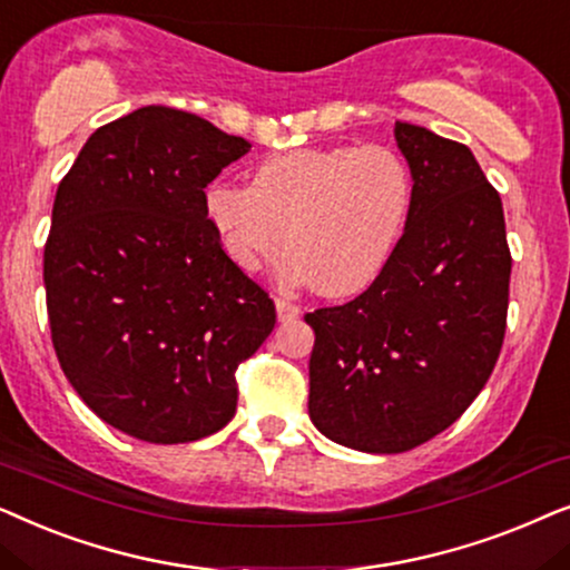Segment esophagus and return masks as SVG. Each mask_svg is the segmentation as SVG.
<instances>
[{"label":"esophagus","instance_id":"1","mask_svg":"<svg viewBox=\"0 0 570 570\" xmlns=\"http://www.w3.org/2000/svg\"><path fill=\"white\" fill-rule=\"evenodd\" d=\"M276 315H278V321L281 323H289V321H297L299 317V307L294 305V302H289V299H276Z\"/></svg>","mask_w":570,"mask_h":570}]
</instances>
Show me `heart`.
<instances>
[{
	"label": "heart",
	"instance_id": "1",
	"mask_svg": "<svg viewBox=\"0 0 570 570\" xmlns=\"http://www.w3.org/2000/svg\"><path fill=\"white\" fill-rule=\"evenodd\" d=\"M414 174L385 146L302 148L257 166L253 185L216 181L208 222L237 268L253 273L289 245L281 273L325 297L375 284L404 239Z\"/></svg>",
	"mask_w": 570,
	"mask_h": 570
}]
</instances>
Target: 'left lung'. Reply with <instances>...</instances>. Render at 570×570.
<instances>
[{
  "mask_svg": "<svg viewBox=\"0 0 570 570\" xmlns=\"http://www.w3.org/2000/svg\"><path fill=\"white\" fill-rule=\"evenodd\" d=\"M414 174L404 239L381 278L305 321L309 420L364 453H404L480 396L505 336L511 249L503 203L466 146L396 121Z\"/></svg>",
  "mask_w": 570,
  "mask_h": 570,
  "instance_id": "left-lung-1",
  "label": "left lung"
}]
</instances>
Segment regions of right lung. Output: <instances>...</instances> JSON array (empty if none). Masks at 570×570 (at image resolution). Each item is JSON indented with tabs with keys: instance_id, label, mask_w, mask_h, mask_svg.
<instances>
[{
	"instance_id": "right-lung-1",
	"label": "right lung",
	"mask_w": 570,
	"mask_h": 570,
	"mask_svg": "<svg viewBox=\"0 0 570 570\" xmlns=\"http://www.w3.org/2000/svg\"><path fill=\"white\" fill-rule=\"evenodd\" d=\"M249 148L142 106L98 127L59 181L43 249L51 341L78 396L125 435L174 445L226 428L234 373L276 325L206 210V187Z\"/></svg>"
}]
</instances>
